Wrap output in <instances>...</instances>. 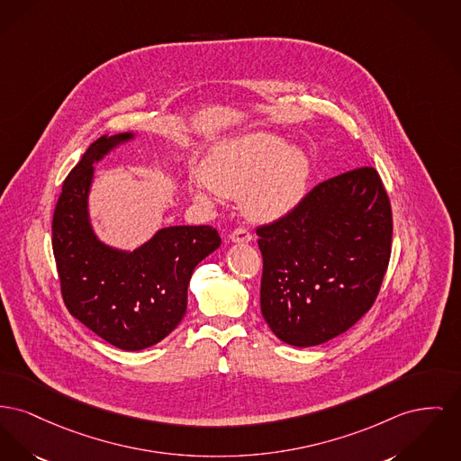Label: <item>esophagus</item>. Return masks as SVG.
<instances>
[{
  "mask_svg": "<svg viewBox=\"0 0 461 461\" xmlns=\"http://www.w3.org/2000/svg\"><path fill=\"white\" fill-rule=\"evenodd\" d=\"M230 240L235 242V244H249L252 240V233L245 228H237L231 235H230Z\"/></svg>",
  "mask_w": 461,
  "mask_h": 461,
  "instance_id": "1",
  "label": "esophagus"
}]
</instances>
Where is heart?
Listing matches in <instances>:
<instances>
[{"label":"heart","instance_id":"obj_1","mask_svg":"<svg viewBox=\"0 0 461 461\" xmlns=\"http://www.w3.org/2000/svg\"><path fill=\"white\" fill-rule=\"evenodd\" d=\"M310 157L284 137L252 132L217 146L202 167L205 185H191V198L203 205L221 196H242L245 214L261 222L289 216L306 196Z\"/></svg>","mask_w":461,"mask_h":461}]
</instances>
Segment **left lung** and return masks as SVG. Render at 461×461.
<instances>
[{
    "label": "left lung",
    "mask_w": 461,
    "mask_h": 461,
    "mask_svg": "<svg viewBox=\"0 0 461 461\" xmlns=\"http://www.w3.org/2000/svg\"><path fill=\"white\" fill-rule=\"evenodd\" d=\"M261 313L287 345L308 348L348 330L375 303L392 250V209L378 172L355 168L258 228Z\"/></svg>",
    "instance_id": "8db88e82"
}]
</instances>
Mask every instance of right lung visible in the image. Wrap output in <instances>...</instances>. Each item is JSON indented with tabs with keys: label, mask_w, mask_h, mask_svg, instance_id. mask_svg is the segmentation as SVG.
Instances as JSON below:
<instances>
[{
	"label": "right lung",
	"mask_w": 461,
	"mask_h": 461,
	"mask_svg": "<svg viewBox=\"0 0 461 461\" xmlns=\"http://www.w3.org/2000/svg\"><path fill=\"white\" fill-rule=\"evenodd\" d=\"M101 136L62 185L52 247L69 313L109 345L137 352L160 343L183 321L194 267L221 245L212 226H167L132 249L106 244L94 230L90 191L95 163L136 140Z\"/></svg>",
	"instance_id": "right-lung-1"
}]
</instances>
